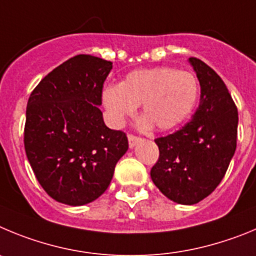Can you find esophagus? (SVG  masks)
I'll use <instances>...</instances> for the list:
<instances>
[{
    "label": "esophagus",
    "mask_w": 256,
    "mask_h": 256,
    "mask_svg": "<svg viewBox=\"0 0 256 256\" xmlns=\"http://www.w3.org/2000/svg\"><path fill=\"white\" fill-rule=\"evenodd\" d=\"M128 146H130L131 149L134 148V146H135V145L138 144V142H140V138H138V136H134V135H128Z\"/></svg>",
    "instance_id": "1"
}]
</instances>
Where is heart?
Returning <instances> with one entry per match:
<instances>
[{"mask_svg":"<svg viewBox=\"0 0 256 256\" xmlns=\"http://www.w3.org/2000/svg\"><path fill=\"white\" fill-rule=\"evenodd\" d=\"M198 96L199 82L191 72L153 68L131 71L117 86L106 88L102 100L114 125H122L142 104V128L168 131L190 116Z\"/></svg>","mask_w":256,"mask_h":256,"instance_id":"obj_1","label":"heart"}]
</instances>
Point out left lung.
Masks as SVG:
<instances>
[{
    "label": "left lung",
    "instance_id": "8db88e82",
    "mask_svg": "<svg viewBox=\"0 0 256 256\" xmlns=\"http://www.w3.org/2000/svg\"><path fill=\"white\" fill-rule=\"evenodd\" d=\"M200 84V103L191 120L174 134L156 139L158 162L150 170L154 185L177 204L192 206L220 185L236 150L238 114L218 74L188 58Z\"/></svg>",
    "mask_w": 256,
    "mask_h": 256
}]
</instances>
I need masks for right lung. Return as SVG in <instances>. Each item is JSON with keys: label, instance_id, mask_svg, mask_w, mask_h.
I'll return each mask as SVG.
<instances>
[{"label": "right lung", "instance_id": "obj_1", "mask_svg": "<svg viewBox=\"0 0 256 256\" xmlns=\"http://www.w3.org/2000/svg\"><path fill=\"white\" fill-rule=\"evenodd\" d=\"M112 62L79 54L50 71L26 106L24 145L38 182L56 202L85 206L107 190L128 138L103 121Z\"/></svg>", "mask_w": 256, "mask_h": 256}]
</instances>
